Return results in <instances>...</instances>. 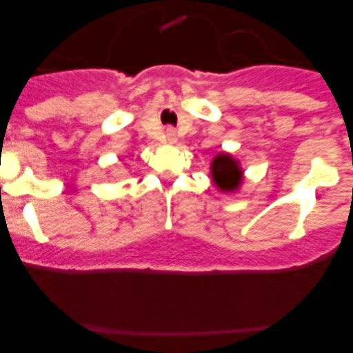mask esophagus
<instances>
[{"label":"esophagus","instance_id":"esophagus-1","mask_svg":"<svg viewBox=\"0 0 353 353\" xmlns=\"http://www.w3.org/2000/svg\"><path fill=\"white\" fill-rule=\"evenodd\" d=\"M165 140H167V143H176V141H177V134H176V131L172 130V128H167Z\"/></svg>","mask_w":353,"mask_h":353}]
</instances>
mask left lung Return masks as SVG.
<instances>
[{
    "label": "left lung",
    "instance_id": "obj_1",
    "mask_svg": "<svg viewBox=\"0 0 353 353\" xmlns=\"http://www.w3.org/2000/svg\"><path fill=\"white\" fill-rule=\"evenodd\" d=\"M212 179L220 191L234 193L243 183V169L230 154H219L212 160Z\"/></svg>",
    "mask_w": 353,
    "mask_h": 353
}]
</instances>
